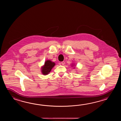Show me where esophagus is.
Instances as JSON below:
<instances>
[{
	"label": "esophagus",
	"mask_w": 121,
	"mask_h": 121,
	"mask_svg": "<svg viewBox=\"0 0 121 121\" xmlns=\"http://www.w3.org/2000/svg\"><path fill=\"white\" fill-rule=\"evenodd\" d=\"M61 64H62L63 65H64L65 64V62L64 61H62L61 62Z\"/></svg>",
	"instance_id": "1"
}]
</instances>
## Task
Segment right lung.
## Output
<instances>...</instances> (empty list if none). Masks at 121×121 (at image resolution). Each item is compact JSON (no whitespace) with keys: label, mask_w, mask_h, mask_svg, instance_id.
<instances>
[{"label":"right lung","mask_w":121,"mask_h":121,"mask_svg":"<svg viewBox=\"0 0 121 121\" xmlns=\"http://www.w3.org/2000/svg\"><path fill=\"white\" fill-rule=\"evenodd\" d=\"M55 65L54 62L50 60H47L44 62V65L41 67V71L42 73L44 75H46L49 73L52 70V68H53Z\"/></svg>","instance_id":"obj_1"}]
</instances>
